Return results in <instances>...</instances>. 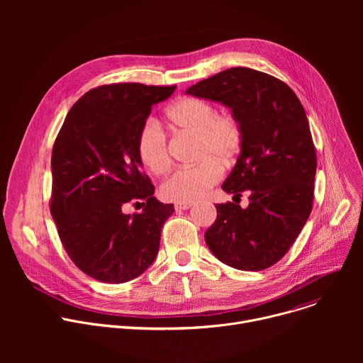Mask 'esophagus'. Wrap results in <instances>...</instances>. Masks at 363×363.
Segmentation results:
<instances>
[{"instance_id":"1","label":"esophagus","mask_w":363,"mask_h":363,"mask_svg":"<svg viewBox=\"0 0 363 363\" xmlns=\"http://www.w3.org/2000/svg\"><path fill=\"white\" fill-rule=\"evenodd\" d=\"M175 210L177 211H185V210H189L191 206H192V203H184V202H175Z\"/></svg>"}]
</instances>
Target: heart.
<instances>
[{
    "mask_svg": "<svg viewBox=\"0 0 363 363\" xmlns=\"http://www.w3.org/2000/svg\"><path fill=\"white\" fill-rule=\"evenodd\" d=\"M171 128L195 135L196 165L175 171L161 186L167 201L191 203L201 199L223 175V165L235 161L242 147V128L231 113H217L211 103L198 97H182L167 109ZM139 160L155 175L171 168L167 136L161 126L147 121L136 143Z\"/></svg>",
    "mask_w": 363,
    "mask_h": 363,
    "instance_id": "1",
    "label": "heart"
}]
</instances>
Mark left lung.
Returning a JSON list of instances; mask_svg holds the SVG:
<instances>
[{"label": "left lung", "mask_w": 363, "mask_h": 363, "mask_svg": "<svg viewBox=\"0 0 363 363\" xmlns=\"http://www.w3.org/2000/svg\"><path fill=\"white\" fill-rule=\"evenodd\" d=\"M218 101L242 128L240 157L223 184L227 194L248 191V206L217 203L205 242L224 264L264 270L289 251L312 213L316 150L306 112L281 80L248 67H231L186 89Z\"/></svg>", "instance_id": "1"}]
</instances>
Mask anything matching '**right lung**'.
<instances>
[{"instance_id": "obj_1", "label": "right lung", "mask_w": 363, "mask_h": 363, "mask_svg": "<svg viewBox=\"0 0 363 363\" xmlns=\"http://www.w3.org/2000/svg\"><path fill=\"white\" fill-rule=\"evenodd\" d=\"M177 86L119 83L89 90L79 99L51 153L50 211L73 263L101 283L136 279L153 263L161 231L174 203L153 196L136 143L152 106ZM145 208L130 216L128 201Z\"/></svg>"}]
</instances>
